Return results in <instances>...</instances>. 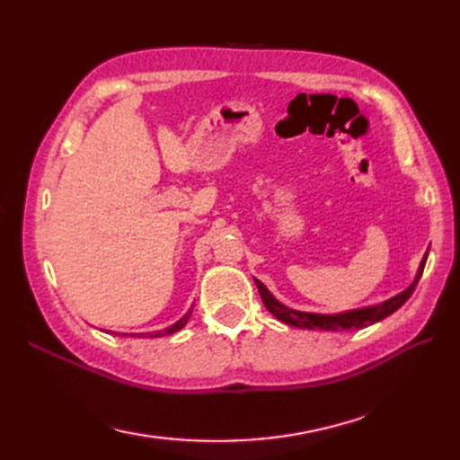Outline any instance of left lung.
I'll return each instance as SVG.
<instances>
[{"label":"left lung","mask_w":460,"mask_h":460,"mask_svg":"<svg viewBox=\"0 0 460 460\" xmlns=\"http://www.w3.org/2000/svg\"><path fill=\"white\" fill-rule=\"evenodd\" d=\"M425 260H428V253L421 260L420 265V271L413 279V283L406 288L402 290L400 295H396L394 298L385 300L383 305H376V306H368V308H359V310H351V312H343V314H312V312H298L293 308H287L285 305H281L271 293H269L267 287L253 279L257 290H260L261 300L265 308L271 312V314L281 320L288 326H295V328H302V330H330V332H341V330H361L371 326L375 322L385 320L386 316H390L392 312H396L404 302L411 296L413 290H416V285L420 283V277L423 273V267H425Z\"/></svg>","instance_id":"8db88e82"}]
</instances>
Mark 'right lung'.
Returning <instances> with one entry per match:
<instances>
[{
  "mask_svg": "<svg viewBox=\"0 0 460 460\" xmlns=\"http://www.w3.org/2000/svg\"><path fill=\"white\" fill-rule=\"evenodd\" d=\"M191 312H193V308L187 312V314L181 318V320H177L173 326H170V328H165V330H160V332H155V333H146L148 335V338H162V335H167V333H175L177 330H181L185 323H187V320H189V316H191Z\"/></svg>",
  "mask_w": 460,
  "mask_h": 460,
  "instance_id": "obj_1",
  "label": "right lung"
}]
</instances>
